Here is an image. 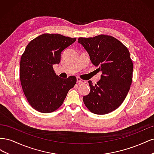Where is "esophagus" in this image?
Listing matches in <instances>:
<instances>
[{
	"label": "esophagus",
	"mask_w": 154,
	"mask_h": 154,
	"mask_svg": "<svg viewBox=\"0 0 154 154\" xmlns=\"http://www.w3.org/2000/svg\"><path fill=\"white\" fill-rule=\"evenodd\" d=\"M76 80H77V83H78V84H81V83H85L86 82L85 80H82V79L79 77L76 78Z\"/></svg>",
	"instance_id": "1"
}]
</instances>
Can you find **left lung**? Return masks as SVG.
I'll use <instances>...</instances> for the list:
<instances>
[{
	"instance_id": "obj_1",
	"label": "left lung",
	"mask_w": 154,
	"mask_h": 154,
	"mask_svg": "<svg viewBox=\"0 0 154 154\" xmlns=\"http://www.w3.org/2000/svg\"><path fill=\"white\" fill-rule=\"evenodd\" d=\"M78 42L102 72L94 85L91 81L88 82L91 90L83 97V102L92 113L109 114L122 105L132 83L133 63L129 51L120 41L108 35L79 38Z\"/></svg>"
}]
</instances>
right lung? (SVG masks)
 I'll list each match as a JSON object with an SVG mask.
<instances>
[{
	"label": "right lung",
	"instance_id": "1",
	"mask_svg": "<svg viewBox=\"0 0 154 154\" xmlns=\"http://www.w3.org/2000/svg\"><path fill=\"white\" fill-rule=\"evenodd\" d=\"M76 40L59 34H43L31 40L22 55V89L29 105L40 112L49 113L58 109L76 84L75 76L61 78L53 68L60 62L62 51Z\"/></svg>",
	"mask_w": 154,
	"mask_h": 154
}]
</instances>
